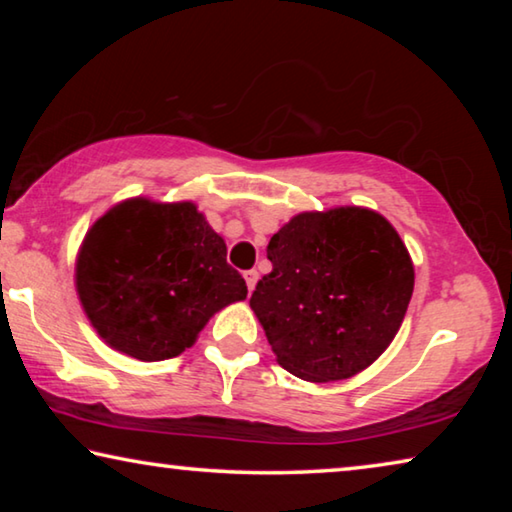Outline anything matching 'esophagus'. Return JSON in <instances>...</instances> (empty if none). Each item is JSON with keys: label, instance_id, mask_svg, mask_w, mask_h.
<instances>
[{"label": "esophagus", "instance_id": "1", "mask_svg": "<svg viewBox=\"0 0 512 512\" xmlns=\"http://www.w3.org/2000/svg\"><path fill=\"white\" fill-rule=\"evenodd\" d=\"M244 277H246L248 291H253V289H255V284H257V280H259V273H257V271H246V273H244Z\"/></svg>", "mask_w": 512, "mask_h": 512}]
</instances>
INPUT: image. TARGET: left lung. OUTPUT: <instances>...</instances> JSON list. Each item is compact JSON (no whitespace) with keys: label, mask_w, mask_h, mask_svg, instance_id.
<instances>
[{"label":"left lung","mask_w":512,"mask_h":512,"mask_svg":"<svg viewBox=\"0 0 512 512\" xmlns=\"http://www.w3.org/2000/svg\"><path fill=\"white\" fill-rule=\"evenodd\" d=\"M273 271L250 309L277 363L314 384L359 375L400 332L415 271L386 216L357 205L300 212L268 241Z\"/></svg>","instance_id":"1"}]
</instances>
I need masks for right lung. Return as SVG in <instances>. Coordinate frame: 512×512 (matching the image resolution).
Listing matches in <instances>:
<instances>
[{
  "label": "right lung",
  "instance_id": "right-lung-1",
  "mask_svg": "<svg viewBox=\"0 0 512 512\" xmlns=\"http://www.w3.org/2000/svg\"><path fill=\"white\" fill-rule=\"evenodd\" d=\"M225 255L196 203L126 198L85 232L76 293L112 350L164 361L192 348L216 311L246 300L244 277Z\"/></svg>",
  "mask_w": 512,
  "mask_h": 512
}]
</instances>
